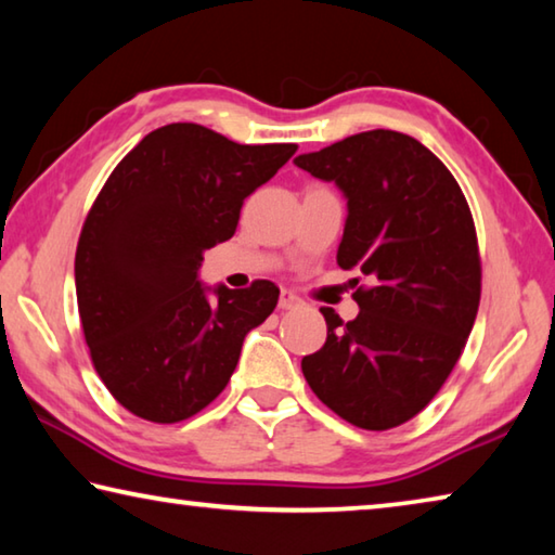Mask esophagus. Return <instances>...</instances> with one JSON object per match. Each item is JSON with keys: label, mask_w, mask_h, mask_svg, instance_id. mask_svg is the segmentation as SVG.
<instances>
[{"label": "esophagus", "mask_w": 555, "mask_h": 555, "mask_svg": "<svg viewBox=\"0 0 555 555\" xmlns=\"http://www.w3.org/2000/svg\"><path fill=\"white\" fill-rule=\"evenodd\" d=\"M298 304H300V298L294 294V291H288V288L281 291V296H279V308H281V311H288V308H296Z\"/></svg>", "instance_id": "obj_1"}]
</instances>
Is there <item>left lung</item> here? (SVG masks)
Returning <instances> with one entry per match:
<instances>
[{
    "label": "left lung",
    "mask_w": 555,
    "mask_h": 555,
    "mask_svg": "<svg viewBox=\"0 0 555 555\" xmlns=\"http://www.w3.org/2000/svg\"><path fill=\"white\" fill-rule=\"evenodd\" d=\"M296 166L345 193L337 264L367 279L352 294L354 321L321 308L325 345L300 370L347 424L397 428L440 391L475 325L482 261L473 212L446 164L401 131H360Z\"/></svg>",
    "instance_id": "left-lung-1"
}]
</instances>
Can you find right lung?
<instances>
[{
  "instance_id": "1",
  "label": "right lung",
  "mask_w": 555,
  "mask_h": 555,
  "mask_svg": "<svg viewBox=\"0 0 555 555\" xmlns=\"http://www.w3.org/2000/svg\"><path fill=\"white\" fill-rule=\"evenodd\" d=\"M296 149L176 121L146 134L102 185L75 249V294L92 367L129 413L178 424L228 387L244 335L274 311L279 288L257 279L208 300L203 251L232 237L244 198Z\"/></svg>"
}]
</instances>
